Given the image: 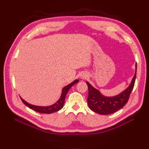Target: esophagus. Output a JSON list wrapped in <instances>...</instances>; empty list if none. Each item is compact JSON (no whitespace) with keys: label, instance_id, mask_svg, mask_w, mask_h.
I'll return each mask as SVG.
<instances>
[{"label":"esophagus","instance_id":"34e87169","mask_svg":"<svg viewBox=\"0 0 149 149\" xmlns=\"http://www.w3.org/2000/svg\"><path fill=\"white\" fill-rule=\"evenodd\" d=\"M80 77H81V79H86L88 78V75L86 74L83 73V74H82L80 76Z\"/></svg>","mask_w":149,"mask_h":149}]
</instances>
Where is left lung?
<instances>
[{
    "instance_id": "left-lung-1",
    "label": "left lung",
    "mask_w": 149,
    "mask_h": 149,
    "mask_svg": "<svg viewBox=\"0 0 149 149\" xmlns=\"http://www.w3.org/2000/svg\"><path fill=\"white\" fill-rule=\"evenodd\" d=\"M136 78V71L129 86L119 95L110 97L102 96L98 90L86 82L89 91L88 97L89 107L94 112L103 115L111 114L123 108L129 100L130 94L134 86Z\"/></svg>"
}]
</instances>
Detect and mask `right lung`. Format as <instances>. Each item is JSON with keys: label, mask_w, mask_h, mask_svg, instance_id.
Wrapping results in <instances>:
<instances>
[{"label": "right lung", "mask_w": 149, "mask_h": 149, "mask_svg": "<svg viewBox=\"0 0 149 149\" xmlns=\"http://www.w3.org/2000/svg\"><path fill=\"white\" fill-rule=\"evenodd\" d=\"M79 81L78 79L74 80L73 83H71V84L66 86L65 88H63L62 90V93H61V96L60 98L55 104L50 106H47V107H42V106H36L27 103L25 102L24 100H22L21 98L22 101L23 102L25 105L26 106H28L30 109H32L33 111H37L38 112H40V113H45V114H51L53 113V112H57L59 110H60L61 108L63 107V104L65 103V96L66 95V94L68 91H69V89L71 88L72 86H73L74 84L78 83Z\"/></svg>", "instance_id": "right-lung-1"}]
</instances>
